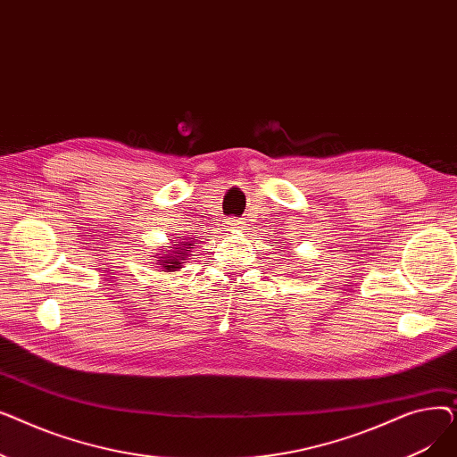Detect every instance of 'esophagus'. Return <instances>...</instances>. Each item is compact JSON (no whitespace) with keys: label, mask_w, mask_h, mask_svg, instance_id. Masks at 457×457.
<instances>
[{"label":"esophagus","mask_w":457,"mask_h":457,"mask_svg":"<svg viewBox=\"0 0 457 457\" xmlns=\"http://www.w3.org/2000/svg\"><path fill=\"white\" fill-rule=\"evenodd\" d=\"M229 228L233 229V231H238L243 228V220H238V219H233V220H229Z\"/></svg>","instance_id":"obj_1"}]
</instances>
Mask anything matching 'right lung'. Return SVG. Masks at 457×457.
Instances as JSON below:
<instances>
[{
    "instance_id": "right-lung-1",
    "label": "right lung",
    "mask_w": 457,
    "mask_h": 457,
    "mask_svg": "<svg viewBox=\"0 0 457 457\" xmlns=\"http://www.w3.org/2000/svg\"><path fill=\"white\" fill-rule=\"evenodd\" d=\"M174 246L176 248L172 252H166V253H162V257H157L155 265H159V269H162V272H176V270L183 269L185 257L190 252L188 248L195 246V245H192V243H179V245H174Z\"/></svg>"
}]
</instances>
